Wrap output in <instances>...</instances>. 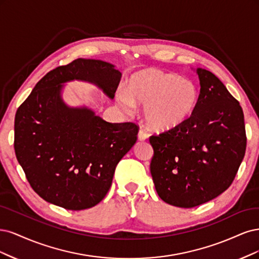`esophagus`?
<instances>
[{"mask_svg":"<svg viewBox=\"0 0 259 259\" xmlns=\"http://www.w3.org/2000/svg\"><path fill=\"white\" fill-rule=\"evenodd\" d=\"M138 138H139V140H140V141H144V140H146V139L148 138V133H147L145 130L141 129V130L139 131Z\"/></svg>","mask_w":259,"mask_h":259,"instance_id":"esophagus-1","label":"esophagus"}]
</instances>
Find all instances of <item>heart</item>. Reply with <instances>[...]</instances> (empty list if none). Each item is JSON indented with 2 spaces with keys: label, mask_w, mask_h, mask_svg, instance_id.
Masks as SVG:
<instances>
[{
  "label": "heart",
  "mask_w": 259,
  "mask_h": 259,
  "mask_svg": "<svg viewBox=\"0 0 259 259\" xmlns=\"http://www.w3.org/2000/svg\"><path fill=\"white\" fill-rule=\"evenodd\" d=\"M199 100L193 80L181 78L158 69L142 70L128 79L127 93L119 91L117 101L123 111L132 112L135 104L144 105V118L158 131L180 127L194 113Z\"/></svg>",
  "instance_id": "heart-1"
}]
</instances>
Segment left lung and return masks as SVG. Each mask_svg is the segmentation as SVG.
Segmentation results:
<instances>
[{"instance_id":"1","label":"left lung","mask_w":259,"mask_h":259,"mask_svg":"<svg viewBox=\"0 0 259 259\" xmlns=\"http://www.w3.org/2000/svg\"><path fill=\"white\" fill-rule=\"evenodd\" d=\"M197 74L201 89L194 113L180 127L149 137L157 194L179 207H194L224 193L246 149L239 101L212 72L198 68Z\"/></svg>"}]
</instances>
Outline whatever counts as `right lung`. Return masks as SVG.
<instances>
[{"label":"right lung","mask_w":259,"mask_h":259,"mask_svg":"<svg viewBox=\"0 0 259 259\" xmlns=\"http://www.w3.org/2000/svg\"><path fill=\"white\" fill-rule=\"evenodd\" d=\"M121 74L114 65L78 59L48 72L18 107L14 148L33 190L66 210L98 204L112 185L116 165L135 145L139 126L112 123L87 108H70L61 100L62 82H95L111 99Z\"/></svg>","instance_id":"1"}]
</instances>
